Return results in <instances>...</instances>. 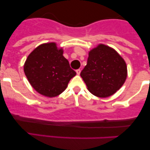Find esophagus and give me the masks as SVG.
<instances>
[{"instance_id": "1", "label": "esophagus", "mask_w": 150, "mask_h": 150, "mask_svg": "<svg viewBox=\"0 0 150 150\" xmlns=\"http://www.w3.org/2000/svg\"><path fill=\"white\" fill-rule=\"evenodd\" d=\"M80 72H81V70H80V69H77V70H76V73L77 74V75H80Z\"/></svg>"}]
</instances>
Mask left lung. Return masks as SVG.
<instances>
[{"instance_id": "8db88e82", "label": "left lung", "mask_w": 150, "mask_h": 150, "mask_svg": "<svg viewBox=\"0 0 150 150\" xmlns=\"http://www.w3.org/2000/svg\"><path fill=\"white\" fill-rule=\"evenodd\" d=\"M80 76L92 94L108 97L124 84L126 64L115 50L100 44L89 53L87 63Z\"/></svg>"}]
</instances>
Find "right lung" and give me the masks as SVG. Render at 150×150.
I'll list each match as a JSON object with an SVG mask.
<instances>
[{"label": "right lung", "mask_w": 150, "mask_h": 150, "mask_svg": "<svg viewBox=\"0 0 150 150\" xmlns=\"http://www.w3.org/2000/svg\"><path fill=\"white\" fill-rule=\"evenodd\" d=\"M55 43L39 46L27 57L24 71L37 92L49 97L59 95L76 75Z\"/></svg>", "instance_id": "obj_1"}]
</instances>
